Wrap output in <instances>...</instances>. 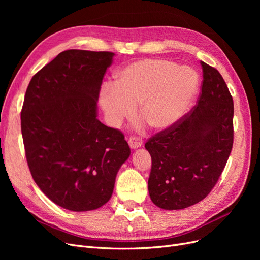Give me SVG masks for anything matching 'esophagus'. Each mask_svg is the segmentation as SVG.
I'll return each mask as SVG.
<instances>
[{
	"label": "esophagus",
	"mask_w": 260,
	"mask_h": 260,
	"mask_svg": "<svg viewBox=\"0 0 260 260\" xmlns=\"http://www.w3.org/2000/svg\"><path fill=\"white\" fill-rule=\"evenodd\" d=\"M128 143H129L131 148H138V147H140L141 145L143 144V141H142V139L139 138V137L131 136L129 138V140H128Z\"/></svg>",
	"instance_id": "obj_1"
}]
</instances>
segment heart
I'll use <instances>...</instances> for the list:
<instances>
[{"label":"heart","mask_w":260,"mask_h":260,"mask_svg":"<svg viewBox=\"0 0 260 260\" xmlns=\"http://www.w3.org/2000/svg\"><path fill=\"white\" fill-rule=\"evenodd\" d=\"M200 78L194 69L160 58L141 59L116 75L114 84L101 92V106L113 125L136 112L155 130L176 125L187 113L198 93Z\"/></svg>","instance_id":"1"}]
</instances>
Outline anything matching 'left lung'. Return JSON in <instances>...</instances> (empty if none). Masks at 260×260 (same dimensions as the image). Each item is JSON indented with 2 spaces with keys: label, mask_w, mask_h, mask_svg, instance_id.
<instances>
[{
  "label": "left lung",
  "mask_w": 260,
  "mask_h": 260,
  "mask_svg": "<svg viewBox=\"0 0 260 260\" xmlns=\"http://www.w3.org/2000/svg\"><path fill=\"white\" fill-rule=\"evenodd\" d=\"M202 91L198 104L176 125L145 143L152 157L148 192L167 210L201 202L221 176L233 146V100L222 76L201 61Z\"/></svg>",
  "instance_id": "obj_1"
}]
</instances>
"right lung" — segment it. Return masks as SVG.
I'll list each match as a JSON object with an SVG mask.
<instances>
[{"label": "right lung", "mask_w": 260, "mask_h": 260, "mask_svg": "<svg viewBox=\"0 0 260 260\" xmlns=\"http://www.w3.org/2000/svg\"><path fill=\"white\" fill-rule=\"evenodd\" d=\"M114 55L61 52L32 77L23 100L21 135L31 176L68 210L106 204L130 156L123 133L96 118L102 80Z\"/></svg>", "instance_id": "1"}]
</instances>
